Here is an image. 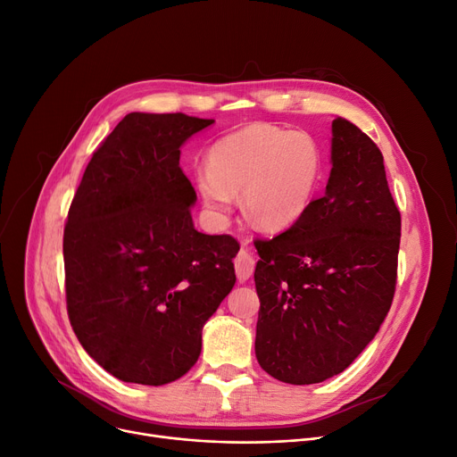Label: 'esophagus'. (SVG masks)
Listing matches in <instances>:
<instances>
[{
    "instance_id": "esophagus-1",
    "label": "esophagus",
    "mask_w": 457,
    "mask_h": 457,
    "mask_svg": "<svg viewBox=\"0 0 457 457\" xmlns=\"http://www.w3.org/2000/svg\"><path fill=\"white\" fill-rule=\"evenodd\" d=\"M253 269H255V259H253V255H252L246 248H243L241 252L237 253V257H235L237 279L241 281V283L248 281V279L252 278V274H253Z\"/></svg>"
}]
</instances>
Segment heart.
I'll return each instance as SVG.
<instances>
[{
    "instance_id": "b5f03b06",
    "label": "heart",
    "mask_w": 457,
    "mask_h": 457,
    "mask_svg": "<svg viewBox=\"0 0 457 457\" xmlns=\"http://www.w3.org/2000/svg\"><path fill=\"white\" fill-rule=\"evenodd\" d=\"M320 168V152L309 135L252 124L212 144L196 187L214 220L224 222L235 195L243 192V211L255 228L283 231L313 202Z\"/></svg>"
}]
</instances>
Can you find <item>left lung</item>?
<instances>
[{
	"mask_svg": "<svg viewBox=\"0 0 457 457\" xmlns=\"http://www.w3.org/2000/svg\"><path fill=\"white\" fill-rule=\"evenodd\" d=\"M329 162L324 196L291 229L255 243V357L293 386L348 369L376 337L395 296L400 211L383 155L337 116Z\"/></svg>",
	"mask_w": 457,
	"mask_h": 457,
	"instance_id": "1",
	"label": "left lung"
}]
</instances>
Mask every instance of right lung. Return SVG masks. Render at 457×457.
<instances>
[{
  "label": "right lung",
  "instance_id": "obj_1",
  "mask_svg": "<svg viewBox=\"0 0 457 457\" xmlns=\"http://www.w3.org/2000/svg\"><path fill=\"white\" fill-rule=\"evenodd\" d=\"M214 124L129 112L92 155L64 228L70 324L114 378L164 386L202 352V329L235 285L229 235L200 233L181 146Z\"/></svg>",
  "mask_w": 457,
  "mask_h": 457
}]
</instances>
